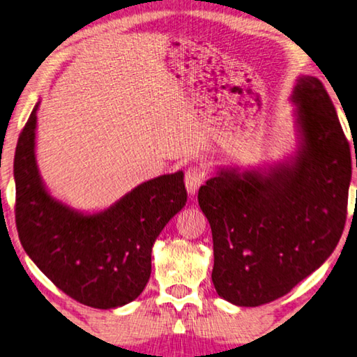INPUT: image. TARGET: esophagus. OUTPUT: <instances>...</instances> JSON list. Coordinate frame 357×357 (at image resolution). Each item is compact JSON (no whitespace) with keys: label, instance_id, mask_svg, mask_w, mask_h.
<instances>
[{"label":"esophagus","instance_id":"esophagus-1","mask_svg":"<svg viewBox=\"0 0 357 357\" xmlns=\"http://www.w3.org/2000/svg\"><path fill=\"white\" fill-rule=\"evenodd\" d=\"M204 178H206V174H204V170L200 165H189L185 170V187L189 193H195L198 190V187H200L204 183Z\"/></svg>","mask_w":357,"mask_h":357}]
</instances>
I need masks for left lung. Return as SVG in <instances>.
Masks as SVG:
<instances>
[{
    "instance_id": "8db88e82",
    "label": "left lung",
    "mask_w": 357,
    "mask_h": 357,
    "mask_svg": "<svg viewBox=\"0 0 357 357\" xmlns=\"http://www.w3.org/2000/svg\"><path fill=\"white\" fill-rule=\"evenodd\" d=\"M293 100L304 146L291 167L220 172L198 190L213 231L215 291L241 307L291 291L328 259L345 228L351 153L335 107L315 77L299 78Z\"/></svg>"
}]
</instances>
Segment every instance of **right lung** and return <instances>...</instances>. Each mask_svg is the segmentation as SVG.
Wrapping results in <instances>:
<instances>
[{"mask_svg": "<svg viewBox=\"0 0 357 357\" xmlns=\"http://www.w3.org/2000/svg\"><path fill=\"white\" fill-rule=\"evenodd\" d=\"M14 157L15 225L23 249L63 293L94 309L137 299L151 274V250L187 202L184 173L143 183L100 214L82 215L48 195L34 159L36 112Z\"/></svg>", "mask_w": 357, "mask_h": 357, "instance_id": "obj_1", "label": "right lung"}]
</instances>
